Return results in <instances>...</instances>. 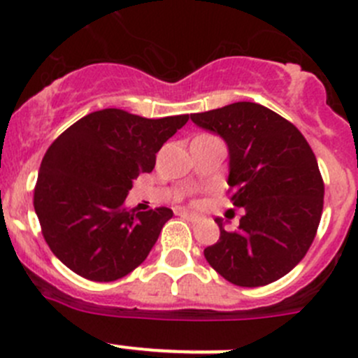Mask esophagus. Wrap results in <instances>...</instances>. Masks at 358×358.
Wrapping results in <instances>:
<instances>
[{"label":"esophagus","instance_id":"34e87169","mask_svg":"<svg viewBox=\"0 0 358 358\" xmlns=\"http://www.w3.org/2000/svg\"><path fill=\"white\" fill-rule=\"evenodd\" d=\"M180 215H182L183 218H185V220H189V222H192V223H197V222H201V216L197 215V213H190V211H180Z\"/></svg>","mask_w":358,"mask_h":358}]
</instances>
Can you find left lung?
<instances>
[{
    "mask_svg": "<svg viewBox=\"0 0 358 358\" xmlns=\"http://www.w3.org/2000/svg\"><path fill=\"white\" fill-rule=\"evenodd\" d=\"M194 124L229 147L230 201L244 209L239 229L225 230L204 249L209 265L229 282L259 287L289 273L319 229L324 182L313 150L292 122L255 102L192 114Z\"/></svg>",
    "mask_w": 358,
    "mask_h": 358,
    "instance_id": "8db88e82",
    "label": "left lung"
}]
</instances>
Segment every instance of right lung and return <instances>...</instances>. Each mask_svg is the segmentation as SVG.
Instances as JSON below:
<instances>
[{"label":"right lung","instance_id":"obj_1","mask_svg":"<svg viewBox=\"0 0 358 358\" xmlns=\"http://www.w3.org/2000/svg\"><path fill=\"white\" fill-rule=\"evenodd\" d=\"M189 114L147 119L121 109L92 112L46 150L34 187V209L53 255L78 275L112 282L142 265L169 208L128 209L126 196L140 173Z\"/></svg>","mask_w":358,"mask_h":358}]
</instances>
